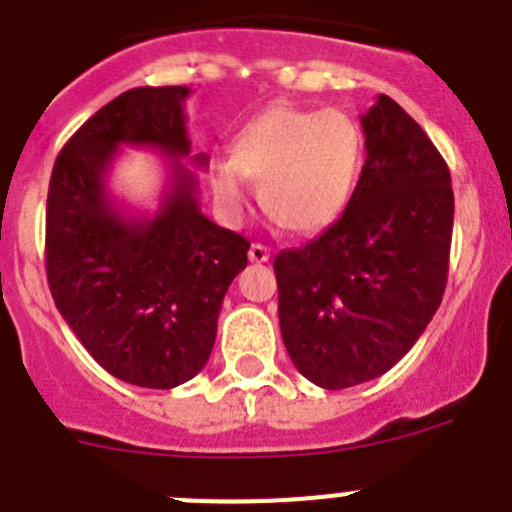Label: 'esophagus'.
<instances>
[{
    "mask_svg": "<svg viewBox=\"0 0 512 512\" xmlns=\"http://www.w3.org/2000/svg\"><path fill=\"white\" fill-rule=\"evenodd\" d=\"M250 262H267L270 260V250H267L265 245H260V242H255V245H250Z\"/></svg>",
    "mask_w": 512,
    "mask_h": 512,
    "instance_id": "esophagus-1",
    "label": "esophagus"
}]
</instances>
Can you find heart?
Returning a JSON list of instances; mask_svg holds the SVG:
<instances>
[{
	"mask_svg": "<svg viewBox=\"0 0 512 512\" xmlns=\"http://www.w3.org/2000/svg\"><path fill=\"white\" fill-rule=\"evenodd\" d=\"M364 159V136L348 113L275 103L245 123L232 156L209 166L217 202L240 214L250 179L260 181L267 217L295 234H313L336 222L351 199Z\"/></svg>",
	"mask_w": 512,
	"mask_h": 512,
	"instance_id": "1",
	"label": "heart"
}]
</instances>
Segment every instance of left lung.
<instances>
[{
    "label": "left lung",
    "instance_id": "8db88e82",
    "mask_svg": "<svg viewBox=\"0 0 512 512\" xmlns=\"http://www.w3.org/2000/svg\"><path fill=\"white\" fill-rule=\"evenodd\" d=\"M366 161L346 212L275 257L278 315L295 369L348 389L407 356L442 303L455 194L450 169L389 95L361 116Z\"/></svg>",
    "mask_w": 512,
    "mask_h": 512
}]
</instances>
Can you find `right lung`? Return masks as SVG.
I'll use <instances>...</instances> for the list:
<instances>
[{
	"instance_id": "add662e5",
	"label": "right lung",
	"mask_w": 512,
	"mask_h": 512,
	"mask_svg": "<svg viewBox=\"0 0 512 512\" xmlns=\"http://www.w3.org/2000/svg\"><path fill=\"white\" fill-rule=\"evenodd\" d=\"M189 88H133L103 105L57 156L47 191L45 267L57 310L108 374L174 389L207 364L232 280L250 242L199 209L184 100ZM121 145L154 147L170 181L154 215H131L107 191Z\"/></svg>"
}]
</instances>
